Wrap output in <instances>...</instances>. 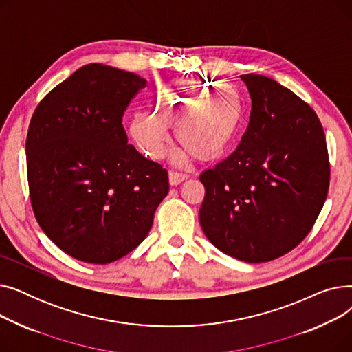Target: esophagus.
I'll return each instance as SVG.
<instances>
[{
    "label": "esophagus",
    "mask_w": 352,
    "mask_h": 352,
    "mask_svg": "<svg viewBox=\"0 0 352 352\" xmlns=\"http://www.w3.org/2000/svg\"><path fill=\"white\" fill-rule=\"evenodd\" d=\"M187 178H188V175L177 173V171H170V173H168V181H170V186H173V187L179 186V184H181L182 181H186Z\"/></svg>",
    "instance_id": "1"
}]
</instances>
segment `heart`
I'll return each mask as SVG.
<instances>
[{
  "label": "heart",
  "instance_id": "b5f03b06",
  "mask_svg": "<svg viewBox=\"0 0 352 352\" xmlns=\"http://www.w3.org/2000/svg\"><path fill=\"white\" fill-rule=\"evenodd\" d=\"M243 117V100L235 87L188 80L161 87L154 98V114H133L126 131L141 153L161 160L171 141L168 125H177L175 135L184 148L174 161L181 164L191 154L210 161L230 150Z\"/></svg>",
  "mask_w": 352,
  "mask_h": 352
}]
</instances>
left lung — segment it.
<instances>
[{
  "mask_svg": "<svg viewBox=\"0 0 352 352\" xmlns=\"http://www.w3.org/2000/svg\"><path fill=\"white\" fill-rule=\"evenodd\" d=\"M250 124L236 150L199 175V224L224 254L267 263L297 247L329 186L322 125L314 109L272 78L244 74Z\"/></svg>",
  "mask_w": 352,
  "mask_h": 352,
  "instance_id": "8db88e82",
  "label": "left lung"
}]
</instances>
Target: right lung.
<instances>
[{"label": "right lung", "mask_w": 352, "mask_h": 352, "mask_svg": "<svg viewBox=\"0 0 352 352\" xmlns=\"http://www.w3.org/2000/svg\"><path fill=\"white\" fill-rule=\"evenodd\" d=\"M146 80L88 64L35 108L25 142L31 206L76 260L109 264L137 248L168 194V174L128 144L122 116Z\"/></svg>", "instance_id": "add662e5"}]
</instances>
